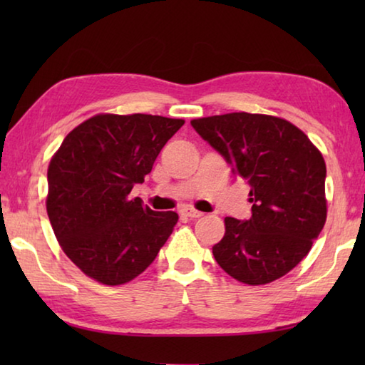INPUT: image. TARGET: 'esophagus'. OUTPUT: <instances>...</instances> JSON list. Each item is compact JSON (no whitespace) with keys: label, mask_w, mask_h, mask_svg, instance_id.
I'll return each mask as SVG.
<instances>
[{"label":"esophagus","mask_w":365,"mask_h":365,"mask_svg":"<svg viewBox=\"0 0 365 365\" xmlns=\"http://www.w3.org/2000/svg\"><path fill=\"white\" fill-rule=\"evenodd\" d=\"M182 214L187 215V217H190V219H197V217H201V215H202V212L196 211V209H193V207H183Z\"/></svg>","instance_id":"esophagus-1"}]
</instances>
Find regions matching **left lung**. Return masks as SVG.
<instances>
[{
	"label": "left lung",
	"instance_id": "1",
	"mask_svg": "<svg viewBox=\"0 0 365 365\" xmlns=\"http://www.w3.org/2000/svg\"><path fill=\"white\" fill-rule=\"evenodd\" d=\"M235 175L250 183L252 215L225 217L214 245L215 261L248 285H264L296 267L327 219L322 154L298 127L279 117L248 113L191 120Z\"/></svg>",
	"mask_w": 365,
	"mask_h": 365
}]
</instances>
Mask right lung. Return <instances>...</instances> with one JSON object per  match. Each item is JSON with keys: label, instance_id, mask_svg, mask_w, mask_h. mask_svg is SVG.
I'll return each mask as SVG.
<instances>
[{"label": "right lung", "instance_id": "obj_1", "mask_svg": "<svg viewBox=\"0 0 365 365\" xmlns=\"http://www.w3.org/2000/svg\"><path fill=\"white\" fill-rule=\"evenodd\" d=\"M183 123L100 114L64 138L48 168L46 211L61 248L85 275L122 285L150 267L168 242L178 215L128 195Z\"/></svg>", "mask_w": 365, "mask_h": 365}]
</instances>
